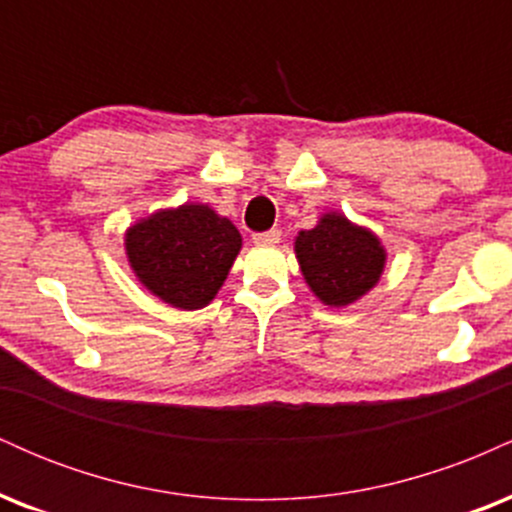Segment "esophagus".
Here are the masks:
<instances>
[{
    "instance_id": "esophagus-1",
    "label": "esophagus",
    "mask_w": 512,
    "mask_h": 512,
    "mask_svg": "<svg viewBox=\"0 0 512 512\" xmlns=\"http://www.w3.org/2000/svg\"><path fill=\"white\" fill-rule=\"evenodd\" d=\"M279 240H281L279 228H272V231H264V233H255V236H252V243L255 245H274V243H279Z\"/></svg>"
}]
</instances>
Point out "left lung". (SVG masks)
<instances>
[{"instance_id":"8db88e82","label":"left lung","mask_w":512,"mask_h":512,"mask_svg":"<svg viewBox=\"0 0 512 512\" xmlns=\"http://www.w3.org/2000/svg\"><path fill=\"white\" fill-rule=\"evenodd\" d=\"M296 257L305 284L325 305L344 308L358 301L380 281L385 269V248L368 228L330 211L315 228L296 238Z\"/></svg>"}]
</instances>
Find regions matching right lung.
Listing matches in <instances>:
<instances>
[{
	"instance_id": "add662e5",
	"label": "right lung",
	"mask_w": 512,
	"mask_h": 512,
	"mask_svg": "<svg viewBox=\"0 0 512 512\" xmlns=\"http://www.w3.org/2000/svg\"><path fill=\"white\" fill-rule=\"evenodd\" d=\"M240 245L238 228L207 204L161 209L125 233L127 260L137 279L180 310L214 301Z\"/></svg>"
}]
</instances>
